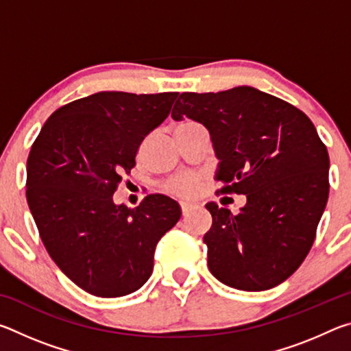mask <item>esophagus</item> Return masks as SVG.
Wrapping results in <instances>:
<instances>
[{"mask_svg": "<svg viewBox=\"0 0 351 351\" xmlns=\"http://www.w3.org/2000/svg\"><path fill=\"white\" fill-rule=\"evenodd\" d=\"M197 204L192 203V201H181V210H182V215H189L190 212H193L197 209Z\"/></svg>", "mask_w": 351, "mask_h": 351, "instance_id": "34e87169", "label": "esophagus"}]
</instances>
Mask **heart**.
<instances>
[{
	"instance_id": "obj_1",
	"label": "heart",
	"mask_w": 351,
	"mask_h": 351,
	"mask_svg": "<svg viewBox=\"0 0 351 351\" xmlns=\"http://www.w3.org/2000/svg\"><path fill=\"white\" fill-rule=\"evenodd\" d=\"M190 125H195V122L184 121L180 123V125H178V128L190 127ZM169 190L171 193L181 195V197H193L198 190V181H197V178L190 176V175L178 176L169 184Z\"/></svg>"
}]
</instances>
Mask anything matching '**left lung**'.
<instances>
[{
	"instance_id": "left-lung-1",
	"label": "left lung",
	"mask_w": 351,
	"mask_h": 351,
	"mask_svg": "<svg viewBox=\"0 0 351 351\" xmlns=\"http://www.w3.org/2000/svg\"><path fill=\"white\" fill-rule=\"evenodd\" d=\"M207 128L221 192L246 195L240 213L207 203L212 276L265 291L293 276L313 246L328 201L330 158L305 112L252 86L182 93L171 111Z\"/></svg>"
}]
</instances>
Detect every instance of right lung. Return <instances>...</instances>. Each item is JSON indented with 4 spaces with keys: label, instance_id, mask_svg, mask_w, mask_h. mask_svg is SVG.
Here are the masks:
<instances>
[{
    "label": "right lung",
    "instance_id": "obj_1",
    "mask_svg": "<svg viewBox=\"0 0 351 351\" xmlns=\"http://www.w3.org/2000/svg\"><path fill=\"white\" fill-rule=\"evenodd\" d=\"M176 97L102 91L74 100L47 119L29 153L26 197L41 240L63 274L93 295L138 291L159 239L181 218L165 195H148L136 209L112 199Z\"/></svg>",
    "mask_w": 351,
    "mask_h": 351
}]
</instances>
